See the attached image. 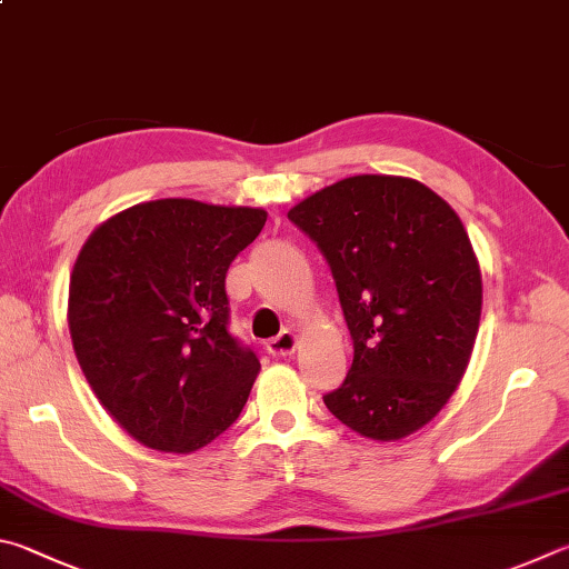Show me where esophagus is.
I'll list each match as a JSON object with an SVG mask.
<instances>
[{
  "label": "esophagus",
  "mask_w": 569,
  "mask_h": 569,
  "mask_svg": "<svg viewBox=\"0 0 569 569\" xmlns=\"http://www.w3.org/2000/svg\"><path fill=\"white\" fill-rule=\"evenodd\" d=\"M298 346V336L293 330H281L276 338L266 340V350L271 356H291Z\"/></svg>",
  "instance_id": "34e87169"
}]
</instances>
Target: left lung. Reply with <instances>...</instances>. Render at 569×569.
<instances>
[{"label": "left lung", "instance_id": "left-lung-1", "mask_svg": "<svg viewBox=\"0 0 569 569\" xmlns=\"http://www.w3.org/2000/svg\"><path fill=\"white\" fill-rule=\"evenodd\" d=\"M326 256L353 338V366L323 402L370 440L438 416L470 363L482 278L458 213L426 183L363 173L288 211Z\"/></svg>", "mask_w": 569, "mask_h": 569}]
</instances>
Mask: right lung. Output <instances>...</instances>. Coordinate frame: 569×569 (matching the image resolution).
Here are the masks:
<instances>
[{"mask_svg":"<svg viewBox=\"0 0 569 569\" xmlns=\"http://www.w3.org/2000/svg\"><path fill=\"white\" fill-rule=\"evenodd\" d=\"M263 209L137 203L94 229L69 281V333L87 383L133 440L193 452L231 428L261 363L229 333L226 271Z\"/></svg>","mask_w":569,"mask_h":569,"instance_id":"1","label":"right lung"}]
</instances>
